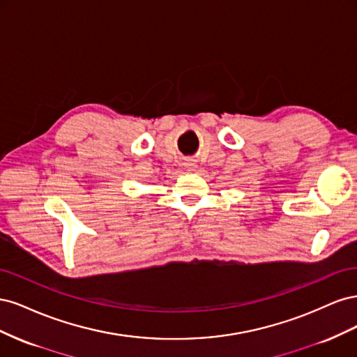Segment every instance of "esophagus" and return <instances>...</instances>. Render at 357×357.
I'll return each mask as SVG.
<instances>
[{"label": "esophagus", "instance_id": "34e87169", "mask_svg": "<svg viewBox=\"0 0 357 357\" xmlns=\"http://www.w3.org/2000/svg\"><path fill=\"white\" fill-rule=\"evenodd\" d=\"M188 167H189V168H192V167H193V164H188Z\"/></svg>", "mask_w": 357, "mask_h": 357}]
</instances>
